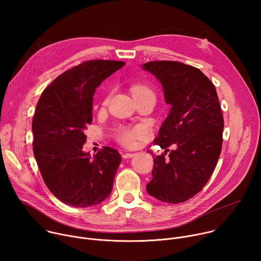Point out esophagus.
Instances as JSON below:
<instances>
[{
  "label": "esophagus",
  "mask_w": 261,
  "mask_h": 261,
  "mask_svg": "<svg viewBox=\"0 0 261 261\" xmlns=\"http://www.w3.org/2000/svg\"><path fill=\"white\" fill-rule=\"evenodd\" d=\"M134 156H135V154H133V153H125V154H123V155H122V157H123L124 159L132 158V157H134Z\"/></svg>",
  "instance_id": "obj_1"
}]
</instances>
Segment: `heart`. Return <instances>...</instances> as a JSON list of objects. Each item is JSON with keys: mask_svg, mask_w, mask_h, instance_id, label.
Listing matches in <instances>:
<instances>
[{"mask_svg": "<svg viewBox=\"0 0 261 261\" xmlns=\"http://www.w3.org/2000/svg\"><path fill=\"white\" fill-rule=\"evenodd\" d=\"M150 91L145 87H135L133 88V92L136 91ZM147 133V129L143 125H137L134 127H127L123 128L118 136L119 141L127 147H133L136 145L137 140L143 138Z\"/></svg>", "mask_w": 261, "mask_h": 261, "instance_id": "1", "label": "heart"}]
</instances>
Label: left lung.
Listing matches in <instances>:
<instances>
[{
    "label": "left lung",
    "mask_w": 261,
    "mask_h": 261,
    "mask_svg": "<svg viewBox=\"0 0 261 261\" xmlns=\"http://www.w3.org/2000/svg\"><path fill=\"white\" fill-rule=\"evenodd\" d=\"M141 68L160 82L171 106L154 140L165 151L154 159L146 191L164 202H184L204 187L220 157L224 120L218 95L213 83L193 66L155 61ZM170 145L176 148L169 153Z\"/></svg>",
    "instance_id": "1"
}]
</instances>
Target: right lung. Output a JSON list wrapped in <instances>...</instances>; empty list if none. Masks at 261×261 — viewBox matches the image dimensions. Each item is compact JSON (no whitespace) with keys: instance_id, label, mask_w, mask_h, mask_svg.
<instances>
[{"instance_id":"right-lung-1","label":"right lung","mask_w":261,"mask_h":261,"mask_svg":"<svg viewBox=\"0 0 261 261\" xmlns=\"http://www.w3.org/2000/svg\"><path fill=\"white\" fill-rule=\"evenodd\" d=\"M125 65L120 61H87L58 76L37 103L32 131L33 151L49 191L74 207L101 203L111 193L122 161L104 146L91 157L83 151L93 120L96 89Z\"/></svg>"}]
</instances>
